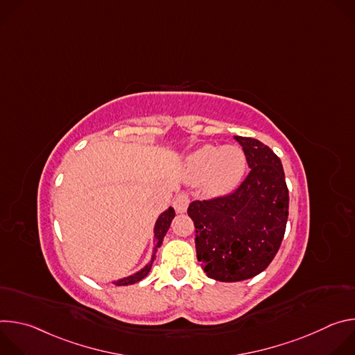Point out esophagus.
Instances as JSON below:
<instances>
[{
  "mask_svg": "<svg viewBox=\"0 0 355 355\" xmlns=\"http://www.w3.org/2000/svg\"><path fill=\"white\" fill-rule=\"evenodd\" d=\"M189 205V196L184 192L178 193L174 199V209L177 214H184Z\"/></svg>",
  "mask_w": 355,
  "mask_h": 355,
  "instance_id": "esophagus-1",
  "label": "esophagus"
}]
</instances>
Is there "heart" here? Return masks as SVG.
<instances>
[{
	"label": "heart",
	"instance_id": "1",
	"mask_svg": "<svg viewBox=\"0 0 355 355\" xmlns=\"http://www.w3.org/2000/svg\"><path fill=\"white\" fill-rule=\"evenodd\" d=\"M245 170V156L237 146L207 144L195 150L187 159V174L193 181L207 180L212 193H226L241 180Z\"/></svg>",
	"mask_w": 355,
	"mask_h": 355
}]
</instances>
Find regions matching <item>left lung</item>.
I'll list each match as a JSON object with an SVG mask.
<instances>
[{"label":"left lung","mask_w":355,"mask_h":355,"mask_svg":"<svg viewBox=\"0 0 355 355\" xmlns=\"http://www.w3.org/2000/svg\"><path fill=\"white\" fill-rule=\"evenodd\" d=\"M250 171L230 193L193 200L196 259L207 275L237 282L263 272L285 234L289 193L281 160L257 139L234 136Z\"/></svg>","instance_id":"obj_1"}]
</instances>
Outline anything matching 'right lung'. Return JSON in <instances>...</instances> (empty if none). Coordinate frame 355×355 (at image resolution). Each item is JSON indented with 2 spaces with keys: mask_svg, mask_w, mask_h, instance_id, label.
Segmentation results:
<instances>
[{
  "mask_svg": "<svg viewBox=\"0 0 355 355\" xmlns=\"http://www.w3.org/2000/svg\"><path fill=\"white\" fill-rule=\"evenodd\" d=\"M174 216H175V212H174L173 208H168L166 212H163V214L159 216V219H157V222H156V226H155V244H156L155 251L162 245L163 239H164V236H166V233H167V230H168V227H170L171 220L174 219ZM155 257H156V256L153 254V257H151V261H150L144 268H141L139 272H136V274H133V275H130V277H126V278H122V279L116 281L115 285H118V286H122V285H132V284H136V282H139L140 279H143V278L150 272L151 264H153Z\"/></svg>",
  "mask_w": 355,
  "mask_h": 355,
  "instance_id": "add662e5",
  "label": "right lung"
}]
</instances>
